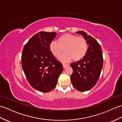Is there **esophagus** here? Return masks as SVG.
<instances>
[{
  "label": "esophagus",
  "mask_w": 122,
  "mask_h": 122,
  "mask_svg": "<svg viewBox=\"0 0 122 122\" xmlns=\"http://www.w3.org/2000/svg\"><path fill=\"white\" fill-rule=\"evenodd\" d=\"M62 65H63V68H66L67 66H69V64H66V63H62Z\"/></svg>",
  "instance_id": "esophagus-1"
}]
</instances>
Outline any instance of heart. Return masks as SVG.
I'll return each mask as SVG.
<instances>
[{
	"label": "heart",
	"instance_id": "1",
	"mask_svg": "<svg viewBox=\"0 0 122 122\" xmlns=\"http://www.w3.org/2000/svg\"><path fill=\"white\" fill-rule=\"evenodd\" d=\"M49 49L53 55L58 58L64 50L66 52L61 56L63 61H68L73 59L74 61L81 60L86 54L88 45L86 40L82 36L72 34H64L58 39V42L52 41Z\"/></svg>",
	"mask_w": 122,
	"mask_h": 122
}]
</instances>
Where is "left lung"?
Listing matches in <instances>:
<instances>
[{"mask_svg":"<svg viewBox=\"0 0 122 122\" xmlns=\"http://www.w3.org/2000/svg\"><path fill=\"white\" fill-rule=\"evenodd\" d=\"M76 33L83 36L89 46L83 58L70 64L73 69L71 81L77 90L84 92L91 89L98 81L103 66V53L100 45L92 36L82 31Z\"/></svg>","mask_w":122,"mask_h":122,"instance_id":"1","label":"left lung"}]
</instances>
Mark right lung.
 <instances>
[{
	"instance_id": "right-lung-1",
	"label": "right lung",
	"mask_w": 122,
	"mask_h": 122,
	"mask_svg": "<svg viewBox=\"0 0 122 122\" xmlns=\"http://www.w3.org/2000/svg\"><path fill=\"white\" fill-rule=\"evenodd\" d=\"M54 32L41 31L31 38L22 51L21 65L29 83L42 92L56 86L63 66L52 54L50 43L56 37Z\"/></svg>"
}]
</instances>
